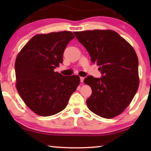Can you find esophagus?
Instances as JSON below:
<instances>
[{
    "instance_id": "obj_1",
    "label": "esophagus",
    "mask_w": 151,
    "mask_h": 151,
    "mask_svg": "<svg viewBox=\"0 0 151 151\" xmlns=\"http://www.w3.org/2000/svg\"><path fill=\"white\" fill-rule=\"evenodd\" d=\"M84 79H85V78H84V77H82V76H81V77H80V81H81V83H83V81H84Z\"/></svg>"
}]
</instances>
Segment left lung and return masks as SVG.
Masks as SVG:
<instances>
[{"mask_svg":"<svg viewBox=\"0 0 151 151\" xmlns=\"http://www.w3.org/2000/svg\"><path fill=\"white\" fill-rule=\"evenodd\" d=\"M99 66L102 76H88L84 83L92 88L86 104L94 114L105 119L119 115L131 103L139 85V60L126 40L111 30L75 32Z\"/></svg>","mask_w":151,"mask_h":151,"instance_id":"obj_1","label":"left lung"}]
</instances>
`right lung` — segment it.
Here are the masks:
<instances>
[{
	"label": "right lung",
	"instance_id": "add662e5",
	"mask_svg": "<svg viewBox=\"0 0 151 151\" xmlns=\"http://www.w3.org/2000/svg\"><path fill=\"white\" fill-rule=\"evenodd\" d=\"M73 39L70 31L37 35L17 55V89L38 115L48 116L62 111L80 83L77 75L63 76L54 70L63 63L64 51Z\"/></svg>",
	"mask_w": 151,
	"mask_h": 151
}]
</instances>
